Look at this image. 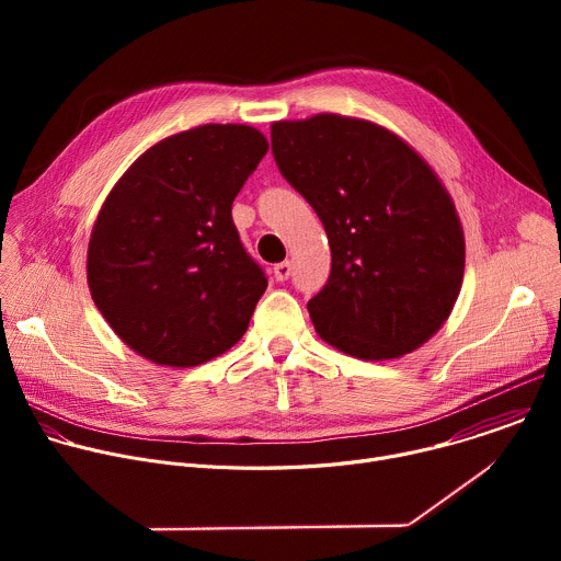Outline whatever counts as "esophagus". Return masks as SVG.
Instances as JSON below:
<instances>
[{
	"mask_svg": "<svg viewBox=\"0 0 561 561\" xmlns=\"http://www.w3.org/2000/svg\"><path fill=\"white\" fill-rule=\"evenodd\" d=\"M273 275H275L277 282H286V279L290 277V262H279V264H275Z\"/></svg>",
	"mask_w": 561,
	"mask_h": 561,
	"instance_id": "esophagus-1",
	"label": "esophagus"
}]
</instances>
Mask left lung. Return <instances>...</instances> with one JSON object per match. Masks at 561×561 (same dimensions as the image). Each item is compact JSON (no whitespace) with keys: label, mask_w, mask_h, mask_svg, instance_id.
<instances>
[{"label":"left lung","mask_w":561,"mask_h":561,"mask_svg":"<svg viewBox=\"0 0 561 561\" xmlns=\"http://www.w3.org/2000/svg\"><path fill=\"white\" fill-rule=\"evenodd\" d=\"M284 180L331 244L327 286L308 301L317 335L359 359H394L448 319L463 279V230L424 159L366 119L322 113L271 126Z\"/></svg>","instance_id":"obj_1"}]
</instances>
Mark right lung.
I'll return each mask as SVG.
<instances>
[{
	"label": "right lung",
	"mask_w": 561,
	"mask_h": 561,
	"mask_svg": "<svg viewBox=\"0 0 561 561\" xmlns=\"http://www.w3.org/2000/svg\"><path fill=\"white\" fill-rule=\"evenodd\" d=\"M266 150L257 128L204 124L150 146L106 197L89 242V288L137 355L191 368L247 333L268 279L230 210Z\"/></svg>",
	"instance_id": "obj_1"
}]
</instances>
